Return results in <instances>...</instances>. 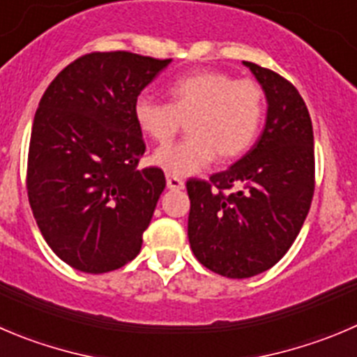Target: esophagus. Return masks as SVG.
Wrapping results in <instances>:
<instances>
[{"instance_id": "34e87169", "label": "esophagus", "mask_w": 357, "mask_h": 357, "mask_svg": "<svg viewBox=\"0 0 357 357\" xmlns=\"http://www.w3.org/2000/svg\"><path fill=\"white\" fill-rule=\"evenodd\" d=\"M166 184H168V189H172V191L184 189V181L175 175H166Z\"/></svg>"}]
</instances>
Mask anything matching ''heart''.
<instances>
[{"label": "heart", "mask_w": 357, "mask_h": 357, "mask_svg": "<svg viewBox=\"0 0 357 357\" xmlns=\"http://www.w3.org/2000/svg\"><path fill=\"white\" fill-rule=\"evenodd\" d=\"M168 96L169 103H162L140 94L133 115L142 133L158 144L172 140L181 119H188L189 137L152 155V162L169 175H195L215 154L224 161L238 158L259 133L264 96L254 80H235L222 71H196L173 80Z\"/></svg>", "instance_id": "obj_1"}]
</instances>
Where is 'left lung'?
Wrapping results in <instances>:
<instances>
[{
    "label": "left lung",
    "mask_w": 357,
    "mask_h": 357,
    "mask_svg": "<svg viewBox=\"0 0 357 357\" xmlns=\"http://www.w3.org/2000/svg\"><path fill=\"white\" fill-rule=\"evenodd\" d=\"M243 64L266 96L263 133L226 172L185 184L192 252L227 278L254 277L282 259L307 219L315 185L314 131L303 98L275 71Z\"/></svg>",
    "instance_id": "left-lung-1"
}]
</instances>
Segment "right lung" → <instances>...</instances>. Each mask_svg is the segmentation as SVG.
Returning a JSON list of instances; mask_svg holds the SVG:
<instances>
[{"label": "right lung", "instance_id": "obj_1", "mask_svg": "<svg viewBox=\"0 0 357 357\" xmlns=\"http://www.w3.org/2000/svg\"><path fill=\"white\" fill-rule=\"evenodd\" d=\"M172 59L126 50L68 64L38 103L28 155V198L59 259L107 273L142 249L166 185L161 168L138 169L145 142L135 100Z\"/></svg>", "mask_w": 357, "mask_h": 357}]
</instances>
